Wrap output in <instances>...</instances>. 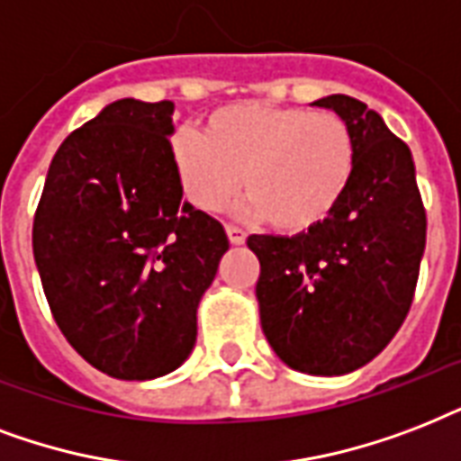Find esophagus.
<instances>
[{"mask_svg":"<svg viewBox=\"0 0 461 461\" xmlns=\"http://www.w3.org/2000/svg\"><path fill=\"white\" fill-rule=\"evenodd\" d=\"M226 233H228V240H230V245H242V242H245V238H248V233H245V230L238 226H226Z\"/></svg>","mask_w":461,"mask_h":461,"instance_id":"obj_1","label":"esophagus"}]
</instances>
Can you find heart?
<instances>
[{
	"label": "heart",
	"mask_w": 461,
	"mask_h": 461,
	"mask_svg": "<svg viewBox=\"0 0 461 461\" xmlns=\"http://www.w3.org/2000/svg\"><path fill=\"white\" fill-rule=\"evenodd\" d=\"M185 197L219 212L240 190L245 209L284 233L322 226L351 187L358 146L337 113L242 103L185 130L170 146Z\"/></svg>",
	"instance_id": "1"
}]
</instances>
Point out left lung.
Segmentation results:
<instances>
[{
	"label": "left lung",
	"instance_id": "1",
	"mask_svg": "<svg viewBox=\"0 0 461 461\" xmlns=\"http://www.w3.org/2000/svg\"><path fill=\"white\" fill-rule=\"evenodd\" d=\"M312 105L351 127L358 160L344 202L294 238L249 235L257 301L271 348L308 375H344L390 344L411 308L426 249V209L409 146L351 95Z\"/></svg>",
	"mask_w": 461,
	"mask_h": 461
}]
</instances>
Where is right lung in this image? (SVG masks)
I'll use <instances>...</instances> for the list:
<instances>
[{"label": "right lung", "mask_w": 461, "mask_h": 461, "mask_svg": "<svg viewBox=\"0 0 461 461\" xmlns=\"http://www.w3.org/2000/svg\"><path fill=\"white\" fill-rule=\"evenodd\" d=\"M170 101L110 103L64 139L33 219V257L57 327L117 380L180 367L197 341L226 230L182 202Z\"/></svg>", "instance_id": "1"}]
</instances>
